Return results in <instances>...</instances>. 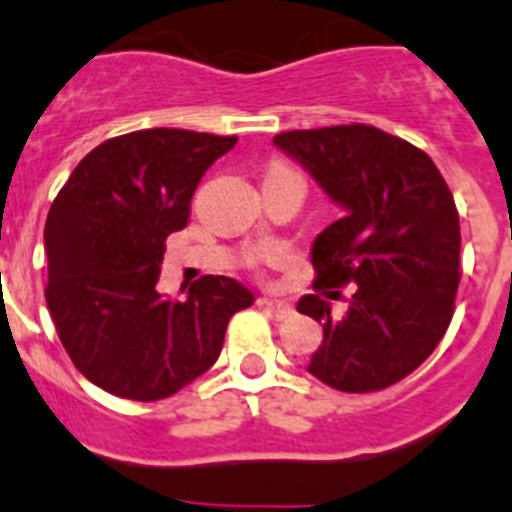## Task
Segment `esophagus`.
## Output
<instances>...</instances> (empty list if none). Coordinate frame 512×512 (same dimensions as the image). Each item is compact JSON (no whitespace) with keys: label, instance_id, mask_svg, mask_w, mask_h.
<instances>
[{"label":"esophagus","instance_id":"1","mask_svg":"<svg viewBox=\"0 0 512 512\" xmlns=\"http://www.w3.org/2000/svg\"><path fill=\"white\" fill-rule=\"evenodd\" d=\"M257 305H262V308H270L272 313L278 315L280 321H285V318H290V315L295 313L293 305L290 303H280V300H272V298H260L257 300Z\"/></svg>","mask_w":512,"mask_h":512}]
</instances>
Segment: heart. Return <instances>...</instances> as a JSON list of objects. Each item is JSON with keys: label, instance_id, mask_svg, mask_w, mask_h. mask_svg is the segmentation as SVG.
Wrapping results in <instances>:
<instances>
[{"label": "heart", "instance_id": "heart-1", "mask_svg": "<svg viewBox=\"0 0 512 512\" xmlns=\"http://www.w3.org/2000/svg\"><path fill=\"white\" fill-rule=\"evenodd\" d=\"M280 166H283V164H275V166H272V169H280ZM260 260H262V262H272V265H280V262L288 260V252L272 250V252H267V255H262Z\"/></svg>", "mask_w": 512, "mask_h": 512}]
</instances>
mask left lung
<instances>
[{"mask_svg":"<svg viewBox=\"0 0 512 512\" xmlns=\"http://www.w3.org/2000/svg\"><path fill=\"white\" fill-rule=\"evenodd\" d=\"M275 146L346 209L318 234L315 295L298 300V313L323 321L308 371L346 394L386 389L427 361L455 313L460 214L450 186L422 148L366 123L285 131ZM346 284L352 308L336 322L327 299Z\"/></svg>","mask_w":512,"mask_h":512,"instance_id":"1","label":"left lung"}]
</instances>
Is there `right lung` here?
I'll use <instances>...</instances> for the list:
<instances>
[{
  "instance_id": "add662e5",
  "label": "right lung",
  "mask_w": 512,
  "mask_h": 512,
  "mask_svg": "<svg viewBox=\"0 0 512 512\" xmlns=\"http://www.w3.org/2000/svg\"><path fill=\"white\" fill-rule=\"evenodd\" d=\"M237 136L146 128L95 146L45 222L47 308L75 369L133 401H159L212 369L227 323L250 308L237 280L204 275L161 298L166 237L186 227L204 171Z\"/></svg>"
}]
</instances>
